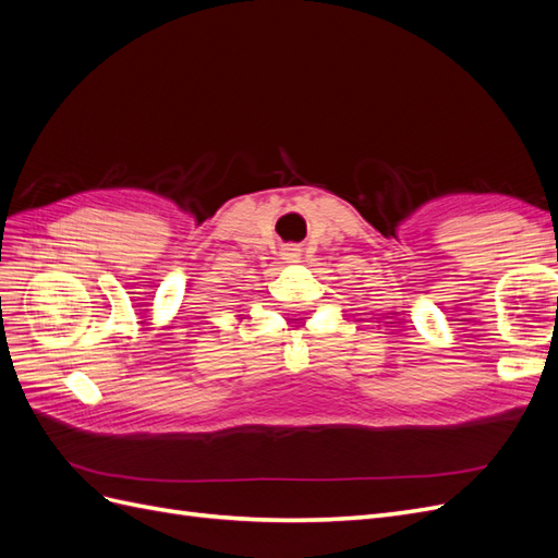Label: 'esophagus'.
I'll return each instance as SVG.
<instances>
[{"label":"esophagus","instance_id":"esophagus-1","mask_svg":"<svg viewBox=\"0 0 558 558\" xmlns=\"http://www.w3.org/2000/svg\"><path fill=\"white\" fill-rule=\"evenodd\" d=\"M289 251H295V248H289Z\"/></svg>","mask_w":558,"mask_h":558}]
</instances>
